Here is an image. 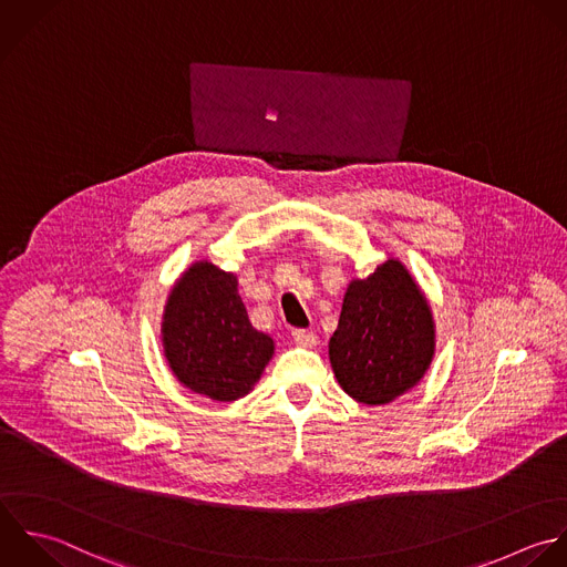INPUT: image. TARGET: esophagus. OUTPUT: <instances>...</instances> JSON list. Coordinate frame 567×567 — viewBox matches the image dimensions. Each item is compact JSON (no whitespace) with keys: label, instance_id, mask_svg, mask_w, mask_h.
Segmentation results:
<instances>
[{"label":"esophagus","instance_id":"34e87169","mask_svg":"<svg viewBox=\"0 0 567 567\" xmlns=\"http://www.w3.org/2000/svg\"><path fill=\"white\" fill-rule=\"evenodd\" d=\"M293 342H296L298 347H302V349H316L318 338H316V333H311V331L296 329V331H293Z\"/></svg>","mask_w":567,"mask_h":567}]
</instances>
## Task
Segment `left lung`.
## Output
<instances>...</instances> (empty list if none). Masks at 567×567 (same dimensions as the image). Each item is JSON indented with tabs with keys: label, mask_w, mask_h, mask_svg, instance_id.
I'll return each mask as SVG.
<instances>
[{
	"label": "left lung",
	"mask_w": 567,
	"mask_h": 567,
	"mask_svg": "<svg viewBox=\"0 0 567 567\" xmlns=\"http://www.w3.org/2000/svg\"><path fill=\"white\" fill-rule=\"evenodd\" d=\"M431 305L402 260L389 258L347 287L329 360L342 391L382 406L415 389L435 358Z\"/></svg>",
	"instance_id": "1"
}]
</instances>
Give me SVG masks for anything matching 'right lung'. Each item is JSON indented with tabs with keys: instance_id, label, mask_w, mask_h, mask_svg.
Returning <instances> with one entry per match:
<instances>
[{
	"instance_id": "add662e5",
	"label": "right lung",
	"mask_w": 567,
	"mask_h": 567,
	"mask_svg": "<svg viewBox=\"0 0 567 567\" xmlns=\"http://www.w3.org/2000/svg\"><path fill=\"white\" fill-rule=\"evenodd\" d=\"M161 342L174 378L214 402H236L254 391L276 351L274 340L251 327L236 274L207 260L174 282Z\"/></svg>"
}]
</instances>
